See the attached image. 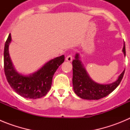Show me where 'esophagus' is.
<instances>
[{
    "mask_svg": "<svg viewBox=\"0 0 130 130\" xmlns=\"http://www.w3.org/2000/svg\"><path fill=\"white\" fill-rule=\"evenodd\" d=\"M72 60H73V58H72V55H68L66 58V60L68 62H72Z\"/></svg>",
    "mask_w": 130,
    "mask_h": 130,
    "instance_id": "esophagus-1",
    "label": "esophagus"
}]
</instances>
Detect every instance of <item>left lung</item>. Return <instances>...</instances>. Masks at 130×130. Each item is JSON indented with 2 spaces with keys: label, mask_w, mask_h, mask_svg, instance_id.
Here are the masks:
<instances>
[{
  "label": "left lung",
  "mask_w": 130,
  "mask_h": 130,
  "mask_svg": "<svg viewBox=\"0 0 130 130\" xmlns=\"http://www.w3.org/2000/svg\"><path fill=\"white\" fill-rule=\"evenodd\" d=\"M122 52L126 57V48L124 43ZM73 65V90L82 99L99 100L107 96L119 85L123 78L124 70L120 73L115 82L109 84H100L95 82L90 78L80 60L79 54L76 53L75 59L72 62Z\"/></svg>",
  "instance_id": "obj_1"
}]
</instances>
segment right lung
I'll return each mask as SVG.
<instances>
[{
  "label": "right lung",
  "mask_w": 130,
  "mask_h": 130,
  "mask_svg": "<svg viewBox=\"0 0 130 130\" xmlns=\"http://www.w3.org/2000/svg\"><path fill=\"white\" fill-rule=\"evenodd\" d=\"M11 42L10 34L4 45V68L10 87L17 94L25 98L37 99L43 97L50 90L54 73L64 62V56L61 55L50 60L34 73L23 75L16 71L11 62L9 54V45Z\"/></svg>",
  "instance_id": "obj_1"
}]
</instances>
